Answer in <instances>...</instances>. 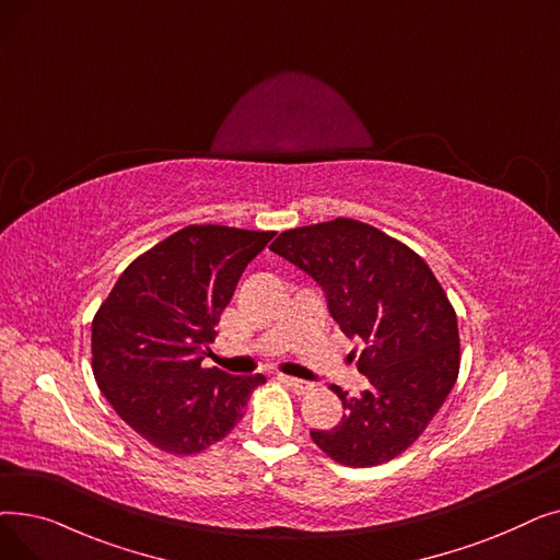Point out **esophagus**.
Returning <instances> with one entry per match:
<instances>
[{
    "instance_id": "34e87169",
    "label": "esophagus",
    "mask_w": 560,
    "mask_h": 560,
    "mask_svg": "<svg viewBox=\"0 0 560 560\" xmlns=\"http://www.w3.org/2000/svg\"><path fill=\"white\" fill-rule=\"evenodd\" d=\"M285 386H290V390H295L298 395H306L311 388H313V384H308V381H302V378H292V376H285V374H281L279 376Z\"/></svg>"
}]
</instances>
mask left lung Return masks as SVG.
<instances>
[{"label": "left lung", "instance_id": "left-lung-1", "mask_svg": "<svg viewBox=\"0 0 560 560\" xmlns=\"http://www.w3.org/2000/svg\"><path fill=\"white\" fill-rule=\"evenodd\" d=\"M270 249L311 275L334 319L359 338V372L370 388L347 397L334 429L313 443L347 467L404 454L452 393L460 368L458 322L443 285L420 254L372 224L336 218L279 233Z\"/></svg>", "mask_w": 560, "mask_h": 560}]
</instances>
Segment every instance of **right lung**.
<instances>
[{
	"mask_svg": "<svg viewBox=\"0 0 560 560\" xmlns=\"http://www.w3.org/2000/svg\"><path fill=\"white\" fill-rule=\"evenodd\" d=\"M275 231L190 224L140 254L93 317V374L113 410L156 450L199 454L243 420L262 374L203 368L247 262Z\"/></svg>",
	"mask_w": 560,
	"mask_h": 560,
	"instance_id": "1",
	"label": "right lung"
}]
</instances>
